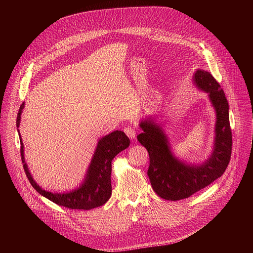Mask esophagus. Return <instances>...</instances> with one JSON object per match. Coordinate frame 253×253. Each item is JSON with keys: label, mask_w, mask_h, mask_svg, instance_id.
<instances>
[{"label": "esophagus", "mask_w": 253, "mask_h": 253, "mask_svg": "<svg viewBox=\"0 0 253 253\" xmlns=\"http://www.w3.org/2000/svg\"><path fill=\"white\" fill-rule=\"evenodd\" d=\"M124 132H125V134L132 140V139H135V137H136V131H135V129L134 128H132V127H126V128H124Z\"/></svg>", "instance_id": "1"}]
</instances>
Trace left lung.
I'll use <instances>...</instances> for the list:
<instances>
[{
    "label": "left lung",
    "instance_id": "obj_1",
    "mask_svg": "<svg viewBox=\"0 0 253 253\" xmlns=\"http://www.w3.org/2000/svg\"><path fill=\"white\" fill-rule=\"evenodd\" d=\"M192 81L199 90L208 94L216 113L213 150L206 161L189 164L174 156L163 128L151 117L143 119L139 124L143 132L137 139L149 153L147 174L153 190L165 200L188 198L205 188L224 173L230 161L232 134L225 94L207 71L197 69Z\"/></svg>",
    "mask_w": 253,
    "mask_h": 253
}]
</instances>
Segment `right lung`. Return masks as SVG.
<instances>
[{"mask_svg": "<svg viewBox=\"0 0 253 253\" xmlns=\"http://www.w3.org/2000/svg\"><path fill=\"white\" fill-rule=\"evenodd\" d=\"M25 107L23 103L17 116V127L21 122V115ZM21 142V157L24 170L31 185L42 196L54 203L69 209L90 210L105 204L112 194L111 186V162L113 158L130 145V140L123 131H114L102 137L97 144L91 163L87 169L83 182L77 189L65 193H55L44 190L32 177L24 157V144L18 130Z\"/></svg>", "mask_w": 253, "mask_h": 253, "instance_id": "right-lung-1", "label": "right lung"}]
</instances>
